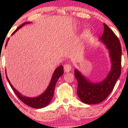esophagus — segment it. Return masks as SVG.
<instances>
[{"label": "esophagus", "instance_id": "34e87169", "mask_svg": "<svg viewBox=\"0 0 128 128\" xmlns=\"http://www.w3.org/2000/svg\"><path fill=\"white\" fill-rule=\"evenodd\" d=\"M72 66L70 64H66L64 65V72L68 73L71 70Z\"/></svg>", "mask_w": 128, "mask_h": 128}]
</instances>
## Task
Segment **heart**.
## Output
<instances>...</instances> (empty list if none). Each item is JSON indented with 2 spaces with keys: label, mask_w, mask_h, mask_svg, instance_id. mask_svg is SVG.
<instances>
[{
  "label": "heart",
  "mask_w": 128,
  "mask_h": 128,
  "mask_svg": "<svg viewBox=\"0 0 128 128\" xmlns=\"http://www.w3.org/2000/svg\"><path fill=\"white\" fill-rule=\"evenodd\" d=\"M90 33V30L89 29H86L83 32V36H88Z\"/></svg>",
  "instance_id": "b5f03b06"
}]
</instances>
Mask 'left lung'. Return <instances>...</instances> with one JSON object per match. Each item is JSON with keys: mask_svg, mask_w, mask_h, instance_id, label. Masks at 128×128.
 <instances>
[{"mask_svg": "<svg viewBox=\"0 0 128 128\" xmlns=\"http://www.w3.org/2000/svg\"><path fill=\"white\" fill-rule=\"evenodd\" d=\"M104 32L99 40L108 50L111 61V69L107 76L101 82H94L78 69H74V76L78 80V96L87 104H99L106 100L120 75L122 50L120 40L106 24L104 23Z\"/></svg>", "mask_w": 128, "mask_h": 128, "instance_id": "left-lung-1", "label": "left lung"}]
</instances>
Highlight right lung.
I'll return each mask as SVG.
<instances>
[{"label":"right lung","instance_id":"add662e5","mask_svg":"<svg viewBox=\"0 0 128 128\" xmlns=\"http://www.w3.org/2000/svg\"><path fill=\"white\" fill-rule=\"evenodd\" d=\"M31 23V22H26L23 23L22 25L19 26L14 32L12 33V36H13V34H14V33L17 32L19 29L21 28L22 27H23L24 25L27 24H30ZM9 40V38H8V41L6 42V46L7 44H8V41ZM64 68H63L62 65H60L55 70L54 72L52 74L51 80L50 84H49L48 87H47L46 90H45V92L40 94V96H38L37 97H28L26 96H24L22 95V94H21L20 92H18L14 87L13 86V85L12 84V83H10L9 79H8V76L6 74V78L8 80V81L9 83L10 86H11L12 90L14 91V92H15V94H16L17 97H18V98L21 101H22L24 104H26L27 106H28L34 108H44L47 106H48L49 104L51 102V100L52 99V97H54V90H55V87L56 83L58 80L60 76H62L63 74H64Z\"/></svg>","mask_w":128,"mask_h":128}]
</instances>
